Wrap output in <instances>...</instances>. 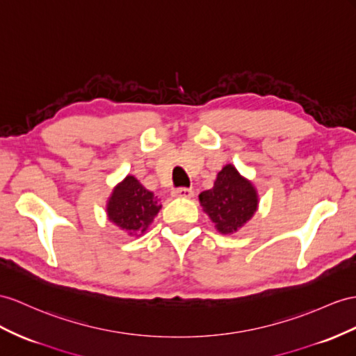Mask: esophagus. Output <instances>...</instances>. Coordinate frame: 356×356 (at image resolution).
<instances>
[{
	"label": "esophagus",
	"instance_id": "esophagus-1",
	"mask_svg": "<svg viewBox=\"0 0 356 356\" xmlns=\"http://www.w3.org/2000/svg\"><path fill=\"white\" fill-rule=\"evenodd\" d=\"M172 195L179 198H191L194 195V191L191 188H176L172 191Z\"/></svg>",
	"mask_w": 356,
	"mask_h": 356
}]
</instances>
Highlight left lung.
Masks as SVG:
<instances>
[{
	"label": "left lung",
	"instance_id": "8db88e82",
	"mask_svg": "<svg viewBox=\"0 0 356 356\" xmlns=\"http://www.w3.org/2000/svg\"><path fill=\"white\" fill-rule=\"evenodd\" d=\"M200 203L216 229L229 234L251 220L257 209V194L233 165H225L218 172L213 188L200 194Z\"/></svg>",
	"mask_w": 356,
	"mask_h": 356
}]
</instances>
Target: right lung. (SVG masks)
I'll return each mask as SVG.
<instances>
[{
  "label": "right lung",
  "mask_w": 356,
  "mask_h": 356,
  "mask_svg": "<svg viewBox=\"0 0 356 356\" xmlns=\"http://www.w3.org/2000/svg\"><path fill=\"white\" fill-rule=\"evenodd\" d=\"M161 204L152 191L134 176H127L114 191L108 203V216L122 230L143 233L159 212Z\"/></svg>",
  "instance_id": "add662e5"
}]
</instances>
